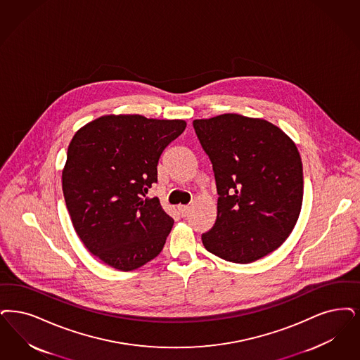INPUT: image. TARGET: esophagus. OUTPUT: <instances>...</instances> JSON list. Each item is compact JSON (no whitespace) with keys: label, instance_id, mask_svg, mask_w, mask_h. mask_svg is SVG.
<instances>
[{"label":"esophagus","instance_id":"1","mask_svg":"<svg viewBox=\"0 0 360 360\" xmlns=\"http://www.w3.org/2000/svg\"><path fill=\"white\" fill-rule=\"evenodd\" d=\"M178 212H179V214L182 217H186L188 213H190V207L188 206H182V205H179L178 206Z\"/></svg>","mask_w":360,"mask_h":360}]
</instances>
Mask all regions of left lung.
Listing matches in <instances>:
<instances>
[{"mask_svg":"<svg viewBox=\"0 0 360 360\" xmlns=\"http://www.w3.org/2000/svg\"><path fill=\"white\" fill-rule=\"evenodd\" d=\"M216 178L217 219L202 244L219 259L249 264L272 253L302 210V163L287 134L261 117L222 114L193 122Z\"/></svg>","mask_w":360,"mask_h":360,"instance_id":"8db88e82","label":"left lung"}]
</instances>
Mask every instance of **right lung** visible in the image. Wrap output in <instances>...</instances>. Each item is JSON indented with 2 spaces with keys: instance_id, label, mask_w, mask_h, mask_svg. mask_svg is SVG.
<instances>
[{
  "instance_id": "obj_1",
  "label": "right lung",
  "mask_w": 360,
  "mask_h": 360,
  "mask_svg": "<svg viewBox=\"0 0 360 360\" xmlns=\"http://www.w3.org/2000/svg\"><path fill=\"white\" fill-rule=\"evenodd\" d=\"M185 129L182 119L120 114L101 116L73 135L63 194L75 231L104 264L135 271L163 249L173 218L146 194L157 182L160 154Z\"/></svg>"
}]
</instances>
